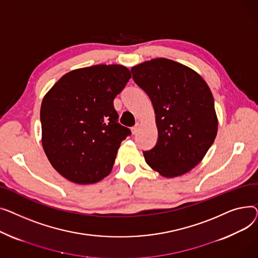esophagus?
<instances>
[{
	"label": "esophagus",
	"mask_w": 258,
	"mask_h": 258,
	"mask_svg": "<svg viewBox=\"0 0 258 258\" xmlns=\"http://www.w3.org/2000/svg\"><path fill=\"white\" fill-rule=\"evenodd\" d=\"M139 129H140V124H136L134 127L131 128V131H132V134H136L139 132Z\"/></svg>",
	"instance_id": "obj_1"
}]
</instances>
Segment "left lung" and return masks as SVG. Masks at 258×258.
I'll use <instances>...</instances> for the list:
<instances>
[{"label": "left lung", "instance_id": "left-lung-1", "mask_svg": "<svg viewBox=\"0 0 258 258\" xmlns=\"http://www.w3.org/2000/svg\"><path fill=\"white\" fill-rule=\"evenodd\" d=\"M134 82L153 104L158 140L144 151L146 162L161 176L189 172L214 144L218 118L213 94L199 74L166 58L131 69Z\"/></svg>", "mask_w": 258, "mask_h": 258}]
</instances>
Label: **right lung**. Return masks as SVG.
Instances as JSON below:
<instances>
[{"label":"right lung","mask_w":258,"mask_h":258,"mask_svg":"<svg viewBox=\"0 0 258 258\" xmlns=\"http://www.w3.org/2000/svg\"><path fill=\"white\" fill-rule=\"evenodd\" d=\"M131 78L118 64H99L62 76L40 107L42 147L53 168L78 184L107 176L129 128L118 124L113 100Z\"/></svg>","instance_id":"obj_1"}]
</instances>
